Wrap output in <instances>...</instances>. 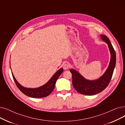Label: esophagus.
<instances>
[{
  "mask_svg": "<svg viewBox=\"0 0 125 125\" xmlns=\"http://www.w3.org/2000/svg\"><path fill=\"white\" fill-rule=\"evenodd\" d=\"M69 67H70L69 64L68 63H67V62L63 64V69H64V70H67V69H68L69 68Z\"/></svg>",
  "mask_w": 125,
  "mask_h": 125,
  "instance_id": "esophagus-1",
  "label": "esophagus"
}]
</instances>
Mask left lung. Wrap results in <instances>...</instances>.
I'll use <instances>...</instances> for the list:
<instances>
[{
	"label": "left lung",
	"instance_id": "8db88e82",
	"mask_svg": "<svg viewBox=\"0 0 125 125\" xmlns=\"http://www.w3.org/2000/svg\"><path fill=\"white\" fill-rule=\"evenodd\" d=\"M100 36L101 39L107 43L109 47L111 54L109 65L102 77L98 79L93 81L86 79L79 72L73 69L70 70L72 74L73 87L81 94L92 95L101 93L107 87L112 78L116 63L115 52L109 38L104 35H101Z\"/></svg>",
	"mask_w": 125,
	"mask_h": 125
}]
</instances>
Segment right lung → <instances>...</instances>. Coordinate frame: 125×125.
I'll return each instance as SVG.
<instances>
[{
  "label": "right lung",
  "instance_id": "1",
  "mask_svg": "<svg viewBox=\"0 0 125 125\" xmlns=\"http://www.w3.org/2000/svg\"><path fill=\"white\" fill-rule=\"evenodd\" d=\"M63 69L62 68H60L52 75L51 79L45 84L36 88H29L24 87L23 86L21 85L17 82V81L16 80L12 73L13 79L16 85L23 94L27 96L34 97V98H41V97H46L51 94L54 88H55L57 79L63 73Z\"/></svg>",
  "mask_w": 125,
  "mask_h": 125
}]
</instances>
